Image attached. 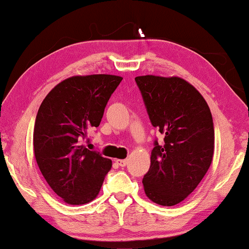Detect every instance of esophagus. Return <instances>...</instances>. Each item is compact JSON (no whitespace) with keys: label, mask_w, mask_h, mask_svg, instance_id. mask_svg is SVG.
<instances>
[{"label":"esophagus","mask_w":249,"mask_h":249,"mask_svg":"<svg viewBox=\"0 0 249 249\" xmlns=\"http://www.w3.org/2000/svg\"><path fill=\"white\" fill-rule=\"evenodd\" d=\"M128 160L127 159H125V160H117V163H118V164L119 165H120V166H125V165H127L128 164Z\"/></svg>","instance_id":"34e87169"}]
</instances>
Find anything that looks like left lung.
<instances>
[{"label": "left lung", "mask_w": 249, "mask_h": 249, "mask_svg": "<svg viewBox=\"0 0 249 249\" xmlns=\"http://www.w3.org/2000/svg\"><path fill=\"white\" fill-rule=\"evenodd\" d=\"M152 124L164 136L155 146L142 178L146 196L173 206L192 194L206 175L214 154V127L202 94L180 77L135 78Z\"/></svg>", "instance_id": "8db88e82"}]
</instances>
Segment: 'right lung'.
<instances>
[{"label": "right lung", "instance_id": "obj_1", "mask_svg": "<svg viewBox=\"0 0 249 249\" xmlns=\"http://www.w3.org/2000/svg\"><path fill=\"white\" fill-rule=\"evenodd\" d=\"M122 77L72 76L56 85L40 104L34 127V154L53 192L70 205L96 198L112 161L83 145L98 127Z\"/></svg>", "mask_w": 249, "mask_h": 249}]
</instances>
